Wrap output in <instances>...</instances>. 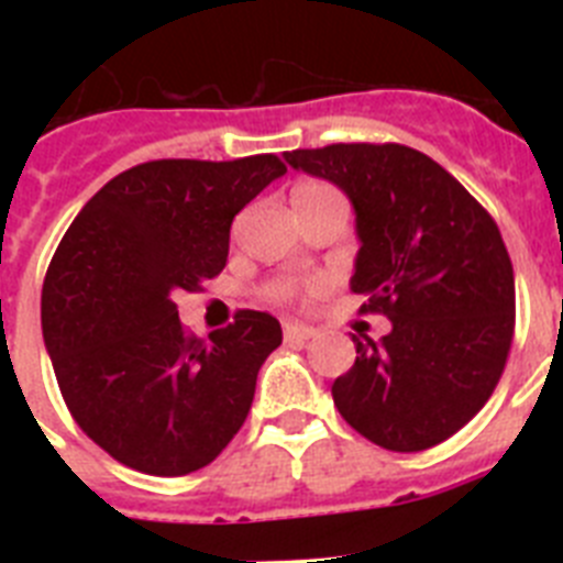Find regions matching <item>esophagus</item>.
<instances>
[{
  "label": "esophagus",
  "mask_w": 563,
  "mask_h": 563,
  "mask_svg": "<svg viewBox=\"0 0 563 563\" xmlns=\"http://www.w3.org/2000/svg\"><path fill=\"white\" fill-rule=\"evenodd\" d=\"M285 341L287 343H298V341H310L312 335H316V330L312 327H305V324H296V321H285Z\"/></svg>",
  "instance_id": "obj_1"
}]
</instances>
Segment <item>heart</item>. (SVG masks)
<instances>
[{
	"label": "heart",
	"mask_w": 563,
	"mask_h": 563,
	"mask_svg": "<svg viewBox=\"0 0 563 563\" xmlns=\"http://www.w3.org/2000/svg\"><path fill=\"white\" fill-rule=\"evenodd\" d=\"M318 194H335L327 183L318 180H307L298 183L296 191H292V200L298 197H318ZM324 290V282L321 278H305V282H298V278H278L273 285H267V296L278 305H292V301H305V298L318 296V292Z\"/></svg>",
	"instance_id": "1"
}]
</instances>
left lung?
I'll use <instances>...</instances> for the list:
<instances>
[{"label":"left lung","mask_w":563,"mask_h":563,"mask_svg":"<svg viewBox=\"0 0 563 563\" xmlns=\"http://www.w3.org/2000/svg\"><path fill=\"white\" fill-rule=\"evenodd\" d=\"M355 206L361 251L352 292L391 332L357 338L332 383L352 429L386 451L454 437L494 395L516 327L514 265L499 225L440 163L400 143H332L285 152Z\"/></svg>","instance_id":"8db88e82"}]
</instances>
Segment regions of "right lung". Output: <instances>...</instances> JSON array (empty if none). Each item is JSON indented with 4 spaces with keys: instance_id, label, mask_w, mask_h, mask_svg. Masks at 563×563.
Instances as JSON below:
<instances>
[{
    "instance_id": "right-lung-1",
    "label": "right lung",
    "mask_w": 563,
    "mask_h": 563,
    "mask_svg": "<svg viewBox=\"0 0 563 563\" xmlns=\"http://www.w3.org/2000/svg\"><path fill=\"white\" fill-rule=\"evenodd\" d=\"M285 172L276 154L141 163L58 242L42 287L44 343L73 420L121 465L186 476L242 429L282 327L239 310L197 338L174 296L220 276L233 217Z\"/></svg>"
}]
</instances>
